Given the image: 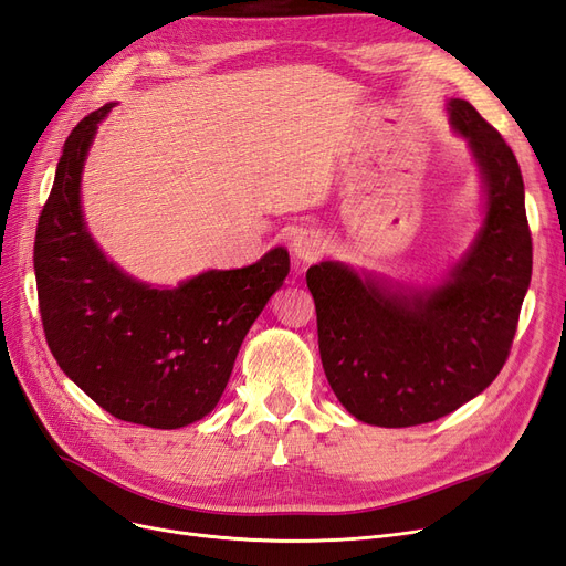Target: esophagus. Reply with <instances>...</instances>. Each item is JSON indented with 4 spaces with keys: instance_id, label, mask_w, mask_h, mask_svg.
I'll return each instance as SVG.
<instances>
[{
    "instance_id": "esophagus-1",
    "label": "esophagus",
    "mask_w": 566,
    "mask_h": 566,
    "mask_svg": "<svg viewBox=\"0 0 566 566\" xmlns=\"http://www.w3.org/2000/svg\"><path fill=\"white\" fill-rule=\"evenodd\" d=\"M326 249V234L319 230H301L294 234L291 240V251L301 263H313L322 256V251Z\"/></svg>"
}]
</instances>
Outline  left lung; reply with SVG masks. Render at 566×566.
Instances as JSON below:
<instances>
[{"label": "left lung", "instance_id": "8db88e82", "mask_svg": "<svg viewBox=\"0 0 566 566\" xmlns=\"http://www.w3.org/2000/svg\"><path fill=\"white\" fill-rule=\"evenodd\" d=\"M449 124L478 164L482 226L434 284H405L322 261L307 270L322 367L357 421L409 428L437 421L499 376L532 282V232L520 164L468 101Z\"/></svg>", "mask_w": 566, "mask_h": 566}]
</instances>
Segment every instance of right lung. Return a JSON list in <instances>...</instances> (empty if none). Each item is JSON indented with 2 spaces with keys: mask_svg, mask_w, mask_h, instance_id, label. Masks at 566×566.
<instances>
[{
  "mask_svg": "<svg viewBox=\"0 0 566 566\" xmlns=\"http://www.w3.org/2000/svg\"><path fill=\"white\" fill-rule=\"evenodd\" d=\"M113 107L84 117L63 145L34 237L40 313L59 367L98 407L176 430L218 405L251 324L289 275V251L178 286L140 282L105 259L84 221L82 171Z\"/></svg>",
  "mask_w": 566,
  "mask_h": 566,
  "instance_id": "right-lung-1",
  "label": "right lung"
}]
</instances>
